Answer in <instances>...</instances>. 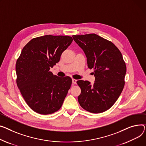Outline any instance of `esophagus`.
Here are the masks:
<instances>
[{"label": "esophagus", "instance_id": "esophagus-1", "mask_svg": "<svg viewBox=\"0 0 146 146\" xmlns=\"http://www.w3.org/2000/svg\"><path fill=\"white\" fill-rule=\"evenodd\" d=\"M76 82H77V80L74 79H72V83H73V84H76Z\"/></svg>", "mask_w": 146, "mask_h": 146}]
</instances>
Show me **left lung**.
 Wrapping results in <instances>:
<instances>
[{
    "instance_id": "obj_1",
    "label": "left lung",
    "mask_w": 146,
    "mask_h": 146,
    "mask_svg": "<svg viewBox=\"0 0 146 146\" xmlns=\"http://www.w3.org/2000/svg\"><path fill=\"white\" fill-rule=\"evenodd\" d=\"M84 51L87 66L94 69L95 82L78 80L81 93L78 102L83 109L93 113L109 109L117 101L124 86L126 66L119 48L111 42L94 33L73 35Z\"/></svg>"
}]
</instances>
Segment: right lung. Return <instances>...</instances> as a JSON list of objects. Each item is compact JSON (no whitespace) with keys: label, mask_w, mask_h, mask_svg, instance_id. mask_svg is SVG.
<instances>
[{"label":"right lung","mask_w":146,"mask_h":146,"mask_svg":"<svg viewBox=\"0 0 146 146\" xmlns=\"http://www.w3.org/2000/svg\"><path fill=\"white\" fill-rule=\"evenodd\" d=\"M72 41L69 36L45 35L32 38L23 48L16 64V83L34 111L50 114L62 107L72 80L49 70Z\"/></svg>","instance_id":"obj_1"}]
</instances>
